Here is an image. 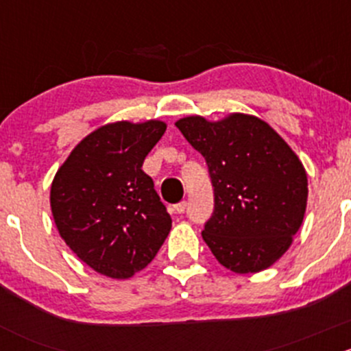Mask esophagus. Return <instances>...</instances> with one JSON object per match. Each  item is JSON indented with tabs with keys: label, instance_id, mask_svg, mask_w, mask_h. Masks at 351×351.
<instances>
[{
	"label": "esophagus",
	"instance_id": "esophagus-1",
	"mask_svg": "<svg viewBox=\"0 0 351 351\" xmlns=\"http://www.w3.org/2000/svg\"><path fill=\"white\" fill-rule=\"evenodd\" d=\"M185 210H186V202L185 200L180 202V204H176V205H173V212H175V214H183Z\"/></svg>",
	"mask_w": 351,
	"mask_h": 351
}]
</instances>
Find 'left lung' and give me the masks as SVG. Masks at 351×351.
Instances as JSON below:
<instances>
[{
	"label": "left lung",
	"mask_w": 351,
	"mask_h": 351,
	"mask_svg": "<svg viewBox=\"0 0 351 351\" xmlns=\"http://www.w3.org/2000/svg\"><path fill=\"white\" fill-rule=\"evenodd\" d=\"M175 125L205 158L214 214L202 238L234 274H258L280 260L302 226L307 173L299 156L265 120L229 113L183 117Z\"/></svg>",
	"instance_id": "1"
}]
</instances>
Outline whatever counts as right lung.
<instances>
[{"mask_svg": "<svg viewBox=\"0 0 351 351\" xmlns=\"http://www.w3.org/2000/svg\"><path fill=\"white\" fill-rule=\"evenodd\" d=\"M166 130L161 120H120L76 144L51 185L59 236L105 277L127 280L154 260L171 229L143 162Z\"/></svg>", "mask_w": 351, "mask_h": 351, "instance_id": "obj_1", "label": "right lung"}]
</instances>
